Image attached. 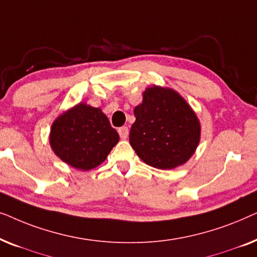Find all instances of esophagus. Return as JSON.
<instances>
[{
    "mask_svg": "<svg viewBox=\"0 0 257 257\" xmlns=\"http://www.w3.org/2000/svg\"><path fill=\"white\" fill-rule=\"evenodd\" d=\"M118 133H119V136H120L121 139H126L128 136V128L126 127V126H122V127L118 128Z\"/></svg>",
    "mask_w": 257,
    "mask_h": 257,
    "instance_id": "34e87169",
    "label": "esophagus"
}]
</instances>
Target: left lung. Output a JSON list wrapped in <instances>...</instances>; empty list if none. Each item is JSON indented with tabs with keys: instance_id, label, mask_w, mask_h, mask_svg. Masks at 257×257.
I'll return each mask as SVG.
<instances>
[{
	"instance_id": "obj_1",
	"label": "left lung",
	"mask_w": 257,
	"mask_h": 257,
	"mask_svg": "<svg viewBox=\"0 0 257 257\" xmlns=\"http://www.w3.org/2000/svg\"><path fill=\"white\" fill-rule=\"evenodd\" d=\"M135 115L130 144L145 164L172 170L194 154L201 127L195 112L177 91L147 87Z\"/></svg>"
}]
</instances>
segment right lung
<instances>
[{"mask_svg": "<svg viewBox=\"0 0 257 257\" xmlns=\"http://www.w3.org/2000/svg\"><path fill=\"white\" fill-rule=\"evenodd\" d=\"M119 135L100 108L79 103L54 121L50 145L56 156L77 170L89 171L106 159Z\"/></svg>", "mask_w": 257, "mask_h": 257, "instance_id": "add662e5", "label": "right lung"}]
</instances>
